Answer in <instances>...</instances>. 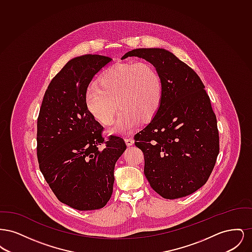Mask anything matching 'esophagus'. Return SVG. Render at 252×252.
I'll return each instance as SVG.
<instances>
[{
  "label": "esophagus",
  "instance_id": "obj_1",
  "mask_svg": "<svg viewBox=\"0 0 252 252\" xmlns=\"http://www.w3.org/2000/svg\"><path fill=\"white\" fill-rule=\"evenodd\" d=\"M125 142H126V144L127 146H131V145L134 144V140L132 138H126Z\"/></svg>",
  "mask_w": 252,
  "mask_h": 252
}]
</instances>
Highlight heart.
Segmentation results:
<instances>
[{"instance_id": "obj_1", "label": "heart", "mask_w": 252, "mask_h": 252, "mask_svg": "<svg viewBox=\"0 0 252 252\" xmlns=\"http://www.w3.org/2000/svg\"><path fill=\"white\" fill-rule=\"evenodd\" d=\"M162 96V80L154 64L122 62L101 72L97 86L88 89L85 101L93 117L104 126H110L119 107L123 108L114 131L126 133L139 121L151 120L160 108Z\"/></svg>"}]
</instances>
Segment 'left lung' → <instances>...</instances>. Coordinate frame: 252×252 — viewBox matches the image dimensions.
<instances>
[{"label":"left lung","instance_id":"obj_1","mask_svg":"<svg viewBox=\"0 0 252 252\" xmlns=\"http://www.w3.org/2000/svg\"><path fill=\"white\" fill-rule=\"evenodd\" d=\"M138 57L155 65L163 96L152 121L134 136L144 156V175L166 199L197 191L209 180L219 153L216 116L200 77L164 49H134L122 59Z\"/></svg>","mask_w":252,"mask_h":252}]
</instances>
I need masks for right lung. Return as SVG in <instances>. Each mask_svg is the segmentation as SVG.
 I'll return each mask as SVG.
<instances>
[{
  "label": "right lung",
  "mask_w": 252,
  "mask_h": 252,
  "mask_svg": "<svg viewBox=\"0 0 252 252\" xmlns=\"http://www.w3.org/2000/svg\"><path fill=\"white\" fill-rule=\"evenodd\" d=\"M110 60L99 55L70 60L51 80L37 117L40 172L60 202L78 211L108 203L115 163L126 148L118 136L105 140L104 127L86 107L89 85Z\"/></svg>",
  "instance_id": "obj_1"
}]
</instances>
